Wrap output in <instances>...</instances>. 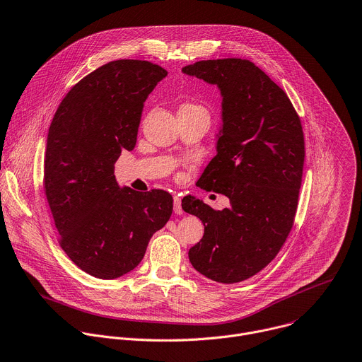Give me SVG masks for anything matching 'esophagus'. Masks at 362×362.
<instances>
[{"label":"esophagus","instance_id":"esophagus-1","mask_svg":"<svg viewBox=\"0 0 362 362\" xmlns=\"http://www.w3.org/2000/svg\"><path fill=\"white\" fill-rule=\"evenodd\" d=\"M173 210L176 214H182L183 209H182V199L179 196L173 197Z\"/></svg>","mask_w":362,"mask_h":362}]
</instances>
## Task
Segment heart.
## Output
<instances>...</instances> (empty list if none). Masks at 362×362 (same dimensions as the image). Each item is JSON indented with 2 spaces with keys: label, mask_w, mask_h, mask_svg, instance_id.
<instances>
[{
  "label": "heart",
  "mask_w": 362,
  "mask_h": 362,
  "mask_svg": "<svg viewBox=\"0 0 362 362\" xmlns=\"http://www.w3.org/2000/svg\"><path fill=\"white\" fill-rule=\"evenodd\" d=\"M179 113H206L207 115V110L197 103L185 102L179 106Z\"/></svg>",
  "instance_id": "obj_1"
}]
</instances>
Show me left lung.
Returning <instances> with one entry per match:
<instances>
[{
	"label": "left lung",
	"mask_w": 362,
	"mask_h": 362,
	"mask_svg": "<svg viewBox=\"0 0 362 362\" xmlns=\"http://www.w3.org/2000/svg\"><path fill=\"white\" fill-rule=\"evenodd\" d=\"M182 71L221 90L217 155L197 183L230 199L223 210L193 196L182 200L204 226L189 260L213 281L238 283L270 264L293 228L305 155L301 120L287 93L249 59L199 61Z\"/></svg>",
	"instance_id": "8db88e82"
}]
</instances>
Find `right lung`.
Here are the masks:
<instances>
[{
    "instance_id": "1",
    "label": "right lung",
    "mask_w": 362,
    "mask_h": 362,
    "mask_svg": "<svg viewBox=\"0 0 362 362\" xmlns=\"http://www.w3.org/2000/svg\"><path fill=\"white\" fill-rule=\"evenodd\" d=\"M166 75L149 61H110L68 90L51 122L44 192L58 242L96 279L134 270L172 214L170 193L119 189L113 176L120 153L136 145L144 102Z\"/></svg>"
}]
</instances>
